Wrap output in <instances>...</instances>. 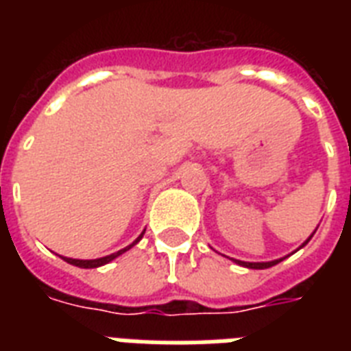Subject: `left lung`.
<instances>
[{
    "label": "left lung",
    "mask_w": 351,
    "mask_h": 351,
    "mask_svg": "<svg viewBox=\"0 0 351 351\" xmlns=\"http://www.w3.org/2000/svg\"><path fill=\"white\" fill-rule=\"evenodd\" d=\"M311 237H313V233H311ZM311 237H310V239H311ZM310 239L306 240L304 244L300 245V247H304V245L310 242ZM280 261H282V258H277V261H271V262H244V261H234V258H233V262H237L239 266L250 267V269H266V267H271V266H275V264H278Z\"/></svg>",
    "instance_id": "obj_1"
}]
</instances>
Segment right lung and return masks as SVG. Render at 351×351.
I'll return each mask as SVG.
<instances>
[{
	"instance_id": "obj_1",
	"label": "right lung",
	"mask_w": 351,
	"mask_h": 351,
	"mask_svg": "<svg viewBox=\"0 0 351 351\" xmlns=\"http://www.w3.org/2000/svg\"><path fill=\"white\" fill-rule=\"evenodd\" d=\"M143 233H145V231H143ZM143 233L140 234V237H138V239L134 240V242H132L131 245H127V247H123V250L117 251V253H112V255L101 256V258H93V261H80V258H67V256H62V258H63V261H65V262H69V264H73V266L85 267V269H89V267H100V266H104V264H109V262H111V261H114L117 256H120L121 253H125L127 250H131L132 245L138 244V242H140V239H142V237H143Z\"/></svg>"
}]
</instances>
